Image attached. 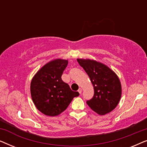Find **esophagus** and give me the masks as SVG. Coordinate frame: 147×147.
Instances as JSON below:
<instances>
[{
  "mask_svg": "<svg viewBox=\"0 0 147 147\" xmlns=\"http://www.w3.org/2000/svg\"><path fill=\"white\" fill-rule=\"evenodd\" d=\"M82 88H79V90H78V92H79L80 94H81V93H82Z\"/></svg>",
  "mask_w": 147,
  "mask_h": 147,
  "instance_id": "1",
  "label": "esophagus"
}]
</instances>
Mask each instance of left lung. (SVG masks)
I'll return each mask as SVG.
<instances>
[{
  "mask_svg": "<svg viewBox=\"0 0 147 147\" xmlns=\"http://www.w3.org/2000/svg\"><path fill=\"white\" fill-rule=\"evenodd\" d=\"M77 61L94 86V96L88 100V105L99 115L112 112L121 98L122 87L118 76L105 64L96 60L77 59Z\"/></svg>",
  "mask_w": 147,
  "mask_h": 147,
  "instance_id": "obj_1",
  "label": "left lung"
}]
</instances>
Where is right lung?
Masks as SVG:
<instances>
[{
  "instance_id": "add662e5",
  "label": "right lung",
  "mask_w": 147,
  "mask_h": 147,
  "mask_svg": "<svg viewBox=\"0 0 147 147\" xmlns=\"http://www.w3.org/2000/svg\"><path fill=\"white\" fill-rule=\"evenodd\" d=\"M68 61L55 59L44 65L33 76L31 82V95L35 107L49 116H58L80 95L61 80Z\"/></svg>"
}]
</instances>
